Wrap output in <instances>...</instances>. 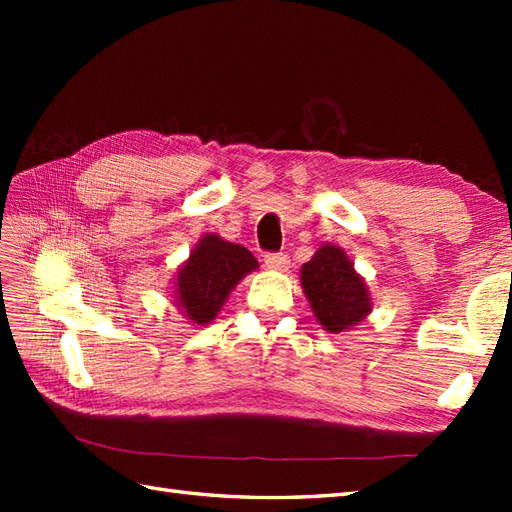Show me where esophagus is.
Masks as SVG:
<instances>
[{"label": "esophagus", "instance_id": "esophagus-1", "mask_svg": "<svg viewBox=\"0 0 512 512\" xmlns=\"http://www.w3.org/2000/svg\"><path fill=\"white\" fill-rule=\"evenodd\" d=\"M264 262H266V266H268V268H273V270H284V268H288L290 259H288V255H286V253H268V255H264Z\"/></svg>", "mask_w": 512, "mask_h": 512}]
</instances>
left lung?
I'll list each match as a JSON object with an SVG mask.
<instances>
[{
	"label": "left lung",
	"instance_id": "obj_1",
	"mask_svg": "<svg viewBox=\"0 0 512 512\" xmlns=\"http://www.w3.org/2000/svg\"><path fill=\"white\" fill-rule=\"evenodd\" d=\"M301 288L323 330L339 334L361 323L372 312V297L345 250L323 244L301 266Z\"/></svg>",
	"mask_w": 512,
	"mask_h": 512
}]
</instances>
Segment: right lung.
Returning a JSON list of instances; mask_svg holds the SVG:
<instances>
[{
  "label": "right lung",
  "mask_w": 512,
  "mask_h": 512,
  "mask_svg": "<svg viewBox=\"0 0 512 512\" xmlns=\"http://www.w3.org/2000/svg\"><path fill=\"white\" fill-rule=\"evenodd\" d=\"M257 259L242 244L206 233L176 275V306L195 325L211 323L231 290L257 268Z\"/></svg>",
  "instance_id": "obj_1"
}]
</instances>
